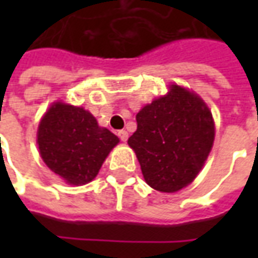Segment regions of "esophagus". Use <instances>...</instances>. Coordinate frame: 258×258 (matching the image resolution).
Here are the masks:
<instances>
[{"label":"esophagus","mask_w":258,"mask_h":258,"mask_svg":"<svg viewBox=\"0 0 258 258\" xmlns=\"http://www.w3.org/2000/svg\"><path fill=\"white\" fill-rule=\"evenodd\" d=\"M117 135H118V138L123 141V142H125V141L128 140V133H127L125 130H120V131L117 133Z\"/></svg>","instance_id":"obj_1"}]
</instances>
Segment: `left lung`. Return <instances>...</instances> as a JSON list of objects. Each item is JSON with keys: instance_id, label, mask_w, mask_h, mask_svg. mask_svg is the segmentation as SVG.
Wrapping results in <instances>:
<instances>
[{"instance_id": "8db88e82", "label": "left lung", "mask_w": 258, "mask_h": 258, "mask_svg": "<svg viewBox=\"0 0 258 258\" xmlns=\"http://www.w3.org/2000/svg\"><path fill=\"white\" fill-rule=\"evenodd\" d=\"M214 120L203 99L177 84L137 114L128 138L146 184L160 192L189 185L203 167L214 142Z\"/></svg>"}]
</instances>
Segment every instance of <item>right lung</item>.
<instances>
[{
  "label": "right lung",
  "instance_id": "add662e5",
  "mask_svg": "<svg viewBox=\"0 0 258 258\" xmlns=\"http://www.w3.org/2000/svg\"><path fill=\"white\" fill-rule=\"evenodd\" d=\"M37 144L49 170L70 185L91 182L118 138L83 107L55 102L38 124Z\"/></svg>",
  "mask_w": 258,
  "mask_h": 258
}]
</instances>
